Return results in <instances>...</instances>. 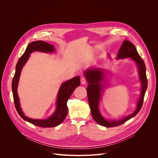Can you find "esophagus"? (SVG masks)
Listing matches in <instances>:
<instances>
[{
  "label": "esophagus",
  "instance_id": "obj_1",
  "mask_svg": "<svg viewBox=\"0 0 158 158\" xmlns=\"http://www.w3.org/2000/svg\"><path fill=\"white\" fill-rule=\"evenodd\" d=\"M81 83L82 84V85H86V79L85 78H81Z\"/></svg>",
  "mask_w": 158,
  "mask_h": 158
}]
</instances>
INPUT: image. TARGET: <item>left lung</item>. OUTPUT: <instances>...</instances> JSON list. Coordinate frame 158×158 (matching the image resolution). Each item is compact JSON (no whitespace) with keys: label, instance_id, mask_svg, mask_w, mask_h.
I'll list each match as a JSON object with an SVG mask.
<instances>
[{"label":"left lung","instance_id":"1","mask_svg":"<svg viewBox=\"0 0 158 158\" xmlns=\"http://www.w3.org/2000/svg\"><path fill=\"white\" fill-rule=\"evenodd\" d=\"M118 52L116 59L120 60L131 58L132 60L135 62L138 68L139 81L141 82V94L136 105V108L132 114L119 120L106 119L99 110V103H100L104 86L106 85V76L107 72L102 69L97 67L88 69L84 72V76L88 83L86 91L92 117L99 125L106 127L120 126L136 116L142 108L145 94L147 88L145 64L142 57L139 55L135 46L131 41L126 40L123 41V44ZM108 56L110 57L109 54Z\"/></svg>","mask_w":158,"mask_h":158}]
</instances>
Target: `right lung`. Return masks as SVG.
I'll use <instances>...</instances> for the list:
<instances>
[{
  "label": "right lung",
  "instance_id": "obj_1",
  "mask_svg": "<svg viewBox=\"0 0 158 158\" xmlns=\"http://www.w3.org/2000/svg\"><path fill=\"white\" fill-rule=\"evenodd\" d=\"M36 51L45 53H52L55 52V47L52 45L40 40L32 41L27 45L26 51L16 63L15 73L12 81V92L15 106L19 115L26 121L38 127H54L61 123L67 115L68 108L66 104L75 89L80 86V77L79 76H76L61 84L57 95L56 110L53 114L48 118L46 119H34L26 117L20 107L17 88L23 66L28 61L30 54Z\"/></svg>",
  "mask_w": 158,
  "mask_h": 158
}]
</instances>
